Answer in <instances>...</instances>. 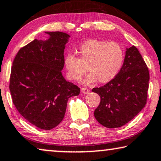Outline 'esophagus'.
<instances>
[{
  "instance_id": "1",
  "label": "esophagus",
  "mask_w": 161,
  "mask_h": 161,
  "mask_svg": "<svg viewBox=\"0 0 161 161\" xmlns=\"http://www.w3.org/2000/svg\"><path fill=\"white\" fill-rule=\"evenodd\" d=\"M81 91L83 94H87V93H89V92H90V90L88 89V88L82 87V88H81Z\"/></svg>"
}]
</instances>
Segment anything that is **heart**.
Masks as SVG:
<instances>
[{
  "instance_id": "1",
  "label": "heart",
  "mask_w": 161,
  "mask_h": 161,
  "mask_svg": "<svg viewBox=\"0 0 161 161\" xmlns=\"http://www.w3.org/2000/svg\"><path fill=\"white\" fill-rule=\"evenodd\" d=\"M80 58L72 53L64 58V65L70 80H80L88 69L90 72L83 80L90 84L98 80L101 82L110 81L121 69L124 52L120 45L114 42L90 39L79 48Z\"/></svg>"
}]
</instances>
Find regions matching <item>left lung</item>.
Returning <instances> with one entry per match:
<instances>
[{"label":"left lung","instance_id":"left-lung-1","mask_svg":"<svg viewBox=\"0 0 161 161\" xmlns=\"http://www.w3.org/2000/svg\"><path fill=\"white\" fill-rule=\"evenodd\" d=\"M149 74L141 54L135 46L126 48L120 71L105 85L92 92L101 97L94 112L97 121L106 128H119L134 118L145 106Z\"/></svg>","mask_w":161,"mask_h":161}]
</instances>
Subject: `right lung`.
<instances>
[{"label": "right lung", "mask_w": 161, "mask_h": 161, "mask_svg": "<svg viewBox=\"0 0 161 161\" xmlns=\"http://www.w3.org/2000/svg\"><path fill=\"white\" fill-rule=\"evenodd\" d=\"M47 40L34 39L18 52L13 61L9 90L19 114L43 130L58 125L64 117L67 102L80 89L65 80L64 49L70 36L48 32Z\"/></svg>", "instance_id": "obj_1"}]
</instances>
